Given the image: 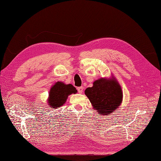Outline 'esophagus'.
<instances>
[{
    "mask_svg": "<svg viewBox=\"0 0 161 161\" xmlns=\"http://www.w3.org/2000/svg\"><path fill=\"white\" fill-rule=\"evenodd\" d=\"M77 91H78V92H79V93H82V92H83V87H82V86L78 87V88H77Z\"/></svg>",
    "mask_w": 161,
    "mask_h": 161,
    "instance_id": "obj_1",
    "label": "esophagus"
}]
</instances>
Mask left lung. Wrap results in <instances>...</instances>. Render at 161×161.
<instances>
[{"label":"left lung","mask_w":161,"mask_h":161,"mask_svg":"<svg viewBox=\"0 0 161 161\" xmlns=\"http://www.w3.org/2000/svg\"><path fill=\"white\" fill-rule=\"evenodd\" d=\"M94 110L99 115H108L116 111L123 100V92L115 78H101L85 91Z\"/></svg>","instance_id":"1"}]
</instances>
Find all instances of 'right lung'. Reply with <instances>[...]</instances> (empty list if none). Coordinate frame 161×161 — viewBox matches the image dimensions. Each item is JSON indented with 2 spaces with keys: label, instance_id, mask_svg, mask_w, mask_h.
I'll list each match as a JSON object with an SVG mask.
<instances>
[{
  "label": "right lung",
  "instance_id": "right-lung-1",
  "mask_svg": "<svg viewBox=\"0 0 161 161\" xmlns=\"http://www.w3.org/2000/svg\"><path fill=\"white\" fill-rule=\"evenodd\" d=\"M77 90L71 84H65L58 81L53 85L49 91L47 103L50 108L57 109L64 105L71 94H76Z\"/></svg>",
  "mask_w": 161,
  "mask_h": 161
}]
</instances>
